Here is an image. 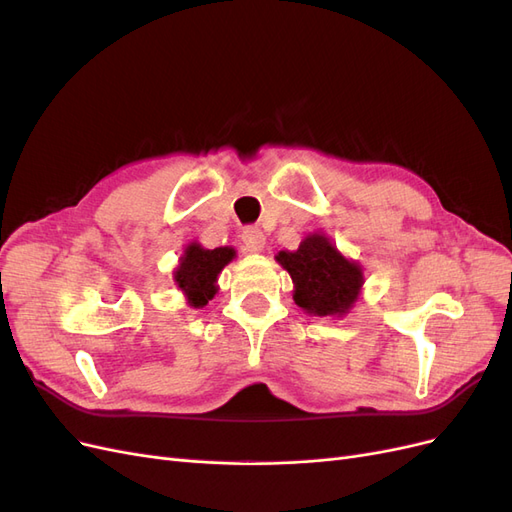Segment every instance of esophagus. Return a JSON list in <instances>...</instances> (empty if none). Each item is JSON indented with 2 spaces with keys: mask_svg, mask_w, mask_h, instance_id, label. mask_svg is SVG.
Instances as JSON below:
<instances>
[{
  "mask_svg": "<svg viewBox=\"0 0 512 512\" xmlns=\"http://www.w3.org/2000/svg\"><path fill=\"white\" fill-rule=\"evenodd\" d=\"M241 241H243V250L247 254H258L265 250V245H267V237L262 235V230H258V228H245L241 235Z\"/></svg>",
  "mask_w": 512,
  "mask_h": 512,
  "instance_id": "obj_1",
  "label": "esophagus"
}]
</instances>
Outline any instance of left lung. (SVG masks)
<instances>
[{"label":"left lung","mask_w":512,"mask_h":512,"mask_svg":"<svg viewBox=\"0 0 512 512\" xmlns=\"http://www.w3.org/2000/svg\"><path fill=\"white\" fill-rule=\"evenodd\" d=\"M275 260L290 273L292 299L309 316L344 318L361 299L363 267L324 232H309L297 250L277 252Z\"/></svg>","instance_id":"8db88e82"}]
</instances>
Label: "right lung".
Instances as JSON below:
<instances>
[{
  "instance_id": "right-lung-1",
  "label": "right lung",
  "mask_w": 512,
  "mask_h": 512,
  "mask_svg": "<svg viewBox=\"0 0 512 512\" xmlns=\"http://www.w3.org/2000/svg\"><path fill=\"white\" fill-rule=\"evenodd\" d=\"M235 247L207 250L198 241L183 247L179 265L173 271L175 286L181 290L185 303L194 309L205 307L218 292V277L228 262L235 260Z\"/></svg>"
}]
</instances>
